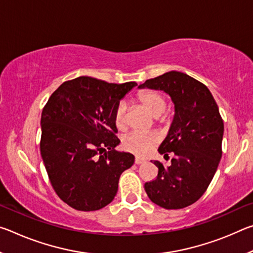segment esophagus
<instances>
[{
	"instance_id": "esophagus-1",
	"label": "esophagus",
	"mask_w": 253,
	"mask_h": 253,
	"mask_svg": "<svg viewBox=\"0 0 253 253\" xmlns=\"http://www.w3.org/2000/svg\"><path fill=\"white\" fill-rule=\"evenodd\" d=\"M145 162H146V161L142 160V158H139V157H136V158H135V164H137V165L143 164V163H145Z\"/></svg>"
}]
</instances>
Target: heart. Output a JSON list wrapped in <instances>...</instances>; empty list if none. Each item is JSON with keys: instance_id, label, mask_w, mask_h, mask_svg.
Wrapping results in <instances>:
<instances>
[{"instance_id": "1", "label": "heart", "mask_w": 253, "mask_h": 253, "mask_svg": "<svg viewBox=\"0 0 253 253\" xmlns=\"http://www.w3.org/2000/svg\"><path fill=\"white\" fill-rule=\"evenodd\" d=\"M138 99L146 107V109L154 117H158L166 109V99L161 92L155 90H144L139 92ZM127 102L121 100L117 104L114 113V122L118 129H123L126 126ZM158 138L154 134L144 132H131L123 140V148L126 152L134 154L136 156H147L157 146Z\"/></svg>"}]
</instances>
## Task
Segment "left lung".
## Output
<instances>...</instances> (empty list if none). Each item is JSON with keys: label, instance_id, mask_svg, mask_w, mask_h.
<instances>
[{"label": "left lung", "instance_id": "8db88e82", "mask_svg": "<svg viewBox=\"0 0 253 253\" xmlns=\"http://www.w3.org/2000/svg\"><path fill=\"white\" fill-rule=\"evenodd\" d=\"M139 88L164 90L175 106L169 131L158 148L164 156L174 154L172 164L166 168L154 161L158 174L145 183V191L161 208H186L207 191L222 157L224 125L219 107L207 85L183 72H166Z\"/></svg>", "mask_w": 253, "mask_h": 253}]
</instances>
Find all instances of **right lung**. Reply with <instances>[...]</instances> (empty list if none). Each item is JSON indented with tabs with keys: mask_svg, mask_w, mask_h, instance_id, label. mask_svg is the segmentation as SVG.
I'll use <instances>...</instances> for the list:
<instances>
[{
	"mask_svg": "<svg viewBox=\"0 0 253 253\" xmlns=\"http://www.w3.org/2000/svg\"><path fill=\"white\" fill-rule=\"evenodd\" d=\"M135 85L78 77L60 85L42 110V160L54 192L75 210L108 205L122 173L134 164L132 154L115 151L121 140L114 113Z\"/></svg>",
	"mask_w": 253,
	"mask_h": 253,
	"instance_id": "right-lung-1",
	"label": "right lung"
}]
</instances>
